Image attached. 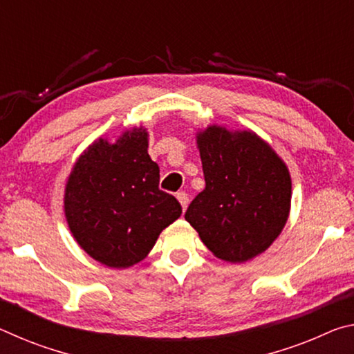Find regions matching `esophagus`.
Here are the masks:
<instances>
[{
    "mask_svg": "<svg viewBox=\"0 0 354 354\" xmlns=\"http://www.w3.org/2000/svg\"><path fill=\"white\" fill-rule=\"evenodd\" d=\"M176 198L179 201V205H181L183 211H185V207H187V205H189L187 194H185V192H179V194H176Z\"/></svg>",
    "mask_w": 354,
    "mask_h": 354,
    "instance_id": "34e87169",
    "label": "esophagus"
}]
</instances>
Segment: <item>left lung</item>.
I'll return each instance as SVG.
<instances>
[{"mask_svg":"<svg viewBox=\"0 0 354 354\" xmlns=\"http://www.w3.org/2000/svg\"><path fill=\"white\" fill-rule=\"evenodd\" d=\"M206 187L185 220L218 259L241 263L277 241L290 214L292 179L277 151L253 131L211 124L196 133Z\"/></svg>","mask_w":354,"mask_h":354,"instance_id":"obj_1","label":"left lung"}]
</instances>
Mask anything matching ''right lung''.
I'll use <instances>...</instances> for the list:
<instances>
[{
    "instance_id": "right-lung-1",
    "label": "right lung",
    "mask_w": 354,
    "mask_h": 354,
    "mask_svg": "<svg viewBox=\"0 0 354 354\" xmlns=\"http://www.w3.org/2000/svg\"><path fill=\"white\" fill-rule=\"evenodd\" d=\"M64 211L77 245L111 268L145 259L162 230L179 218L175 196L159 190V167L139 127L115 140H95L71 169Z\"/></svg>"
}]
</instances>
